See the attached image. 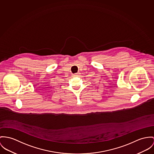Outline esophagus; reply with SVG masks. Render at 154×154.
Wrapping results in <instances>:
<instances>
[{"mask_svg": "<svg viewBox=\"0 0 154 154\" xmlns=\"http://www.w3.org/2000/svg\"><path fill=\"white\" fill-rule=\"evenodd\" d=\"M72 76H73V77H77V76H78V73L73 74H72Z\"/></svg>", "mask_w": 154, "mask_h": 154, "instance_id": "obj_1", "label": "esophagus"}]
</instances>
